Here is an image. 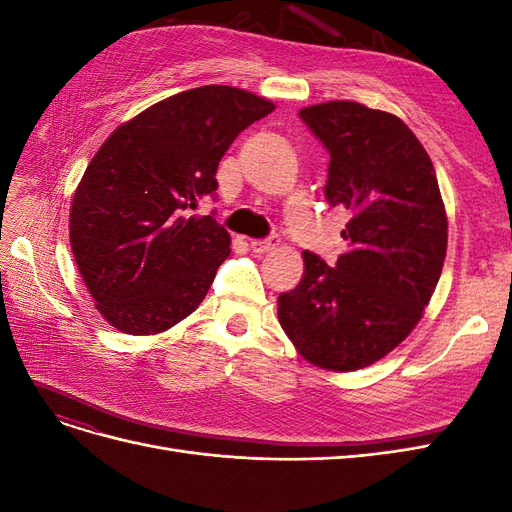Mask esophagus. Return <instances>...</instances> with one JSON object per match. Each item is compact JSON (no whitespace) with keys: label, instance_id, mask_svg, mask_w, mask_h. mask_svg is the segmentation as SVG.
<instances>
[{"label":"esophagus","instance_id":"obj_1","mask_svg":"<svg viewBox=\"0 0 512 512\" xmlns=\"http://www.w3.org/2000/svg\"><path fill=\"white\" fill-rule=\"evenodd\" d=\"M277 245H280V237H277V235H273V237H269V239H254V241H250V247H252V250H254L256 254L273 252Z\"/></svg>","mask_w":512,"mask_h":512}]
</instances>
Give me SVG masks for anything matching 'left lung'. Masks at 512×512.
<instances>
[{
    "mask_svg": "<svg viewBox=\"0 0 512 512\" xmlns=\"http://www.w3.org/2000/svg\"><path fill=\"white\" fill-rule=\"evenodd\" d=\"M299 115L331 156L324 194L350 215L348 252L335 267L303 252V277L280 294L277 318L305 361L356 371L423 318L446 258V211L425 147L397 115L348 100Z\"/></svg>",
    "mask_w": 512,
    "mask_h": 512,
    "instance_id": "8db88e82",
    "label": "left lung"
}]
</instances>
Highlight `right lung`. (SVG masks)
Segmentation results:
<instances>
[{
  "instance_id": "1",
  "label": "right lung",
  "mask_w": 512,
  "mask_h": 512,
  "mask_svg": "<svg viewBox=\"0 0 512 512\" xmlns=\"http://www.w3.org/2000/svg\"><path fill=\"white\" fill-rule=\"evenodd\" d=\"M273 108L252 91L205 85L145 108L102 143L72 198L70 245L111 327L158 335L205 299L230 235L188 213L218 190L237 134Z\"/></svg>"
}]
</instances>
